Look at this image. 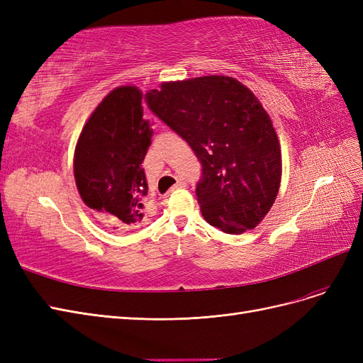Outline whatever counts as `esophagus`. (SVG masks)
Here are the masks:
<instances>
[{"mask_svg":"<svg viewBox=\"0 0 363 363\" xmlns=\"http://www.w3.org/2000/svg\"><path fill=\"white\" fill-rule=\"evenodd\" d=\"M184 186H186V182H184L183 179H179V180H177V183L174 184V188H172V189H180V188H184Z\"/></svg>","mask_w":363,"mask_h":363,"instance_id":"esophagus-1","label":"esophagus"}]
</instances>
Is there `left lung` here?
I'll return each mask as SVG.
<instances>
[{"mask_svg":"<svg viewBox=\"0 0 363 363\" xmlns=\"http://www.w3.org/2000/svg\"><path fill=\"white\" fill-rule=\"evenodd\" d=\"M147 101L203 164L196 196L206 221L228 235L255 228L281 180L280 142L259 98L233 77L204 75L164 82Z\"/></svg>","mask_w":363,"mask_h":363,"instance_id":"obj_1","label":"left lung"}]
</instances>
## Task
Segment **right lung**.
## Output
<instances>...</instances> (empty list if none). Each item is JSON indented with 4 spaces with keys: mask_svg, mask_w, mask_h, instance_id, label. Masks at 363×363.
Masks as SVG:
<instances>
[{
    "mask_svg": "<svg viewBox=\"0 0 363 363\" xmlns=\"http://www.w3.org/2000/svg\"><path fill=\"white\" fill-rule=\"evenodd\" d=\"M142 91L118 86L83 125L74 151V177L83 203L104 221L136 227L148 192L142 162L152 128L144 119ZM148 100V94L145 95Z\"/></svg>",
    "mask_w": 363,
    "mask_h": 363,
    "instance_id": "obj_1",
    "label": "right lung"
}]
</instances>
